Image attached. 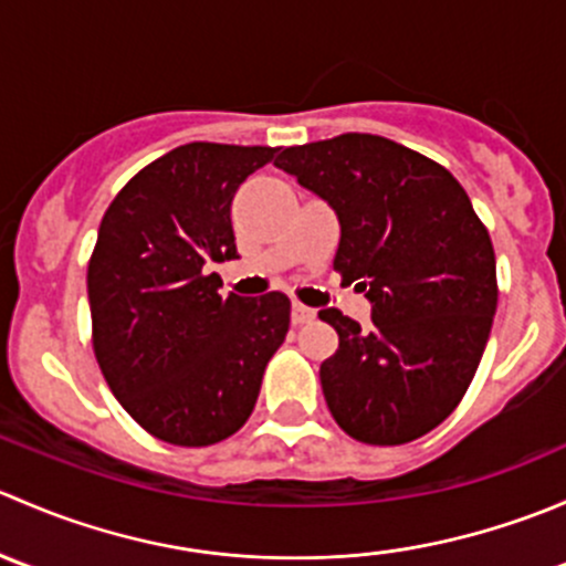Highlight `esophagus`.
Masks as SVG:
<instances>
[{
	"label": "esophagus",
	"mask_w": 566,
	"mask_h": 566,
	"mask_svg": "<svg viewBox=\"0 0 566 566\" xmlns=\"http://www.w3.org/2000/svg\"><path fill=\"white\" fill-rule=\"evenodd\" d=\"M315 315H317V312L310 310V306L293 304V315H290V317H293V325H304V323H312Z\"/></svg>",
	"instance_id": "34e87169"
}]
</instances>
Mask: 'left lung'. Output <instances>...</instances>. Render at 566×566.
Returning a JSON list of instances; mask_svg holds the SVG:
<instances>
[{
	"mask_svg": "<svg viewBox=\"0 0 566 566\" xmlns=\"http://www.w3.org/2000/svg\"><path fill=\"white\" fill-rule=\"evenodd\" d=\"M273 164L336 210L334 271L373 304L369 328L319 312L339 334L319 364L331 416L369 447L427 436L465 397L493 328L488 227L447 167L386 136L295 145Z\"/></svg>",
	"mask_w": 566,
	"mask_h": 566,
	"instance_id": "8db88e82",
	"label": "left lung"
}]
</instances>
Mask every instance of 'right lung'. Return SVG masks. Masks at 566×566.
Listing matches in <instances>:
<instances>
[{
  "mask_svg": "<svg viewBox=\"0 0 566 566\" xmlns=\"http://www.w3.org/2000/svg\"><path fill=\"white\" fill-rule=\"evenodd\" d=\"M279 147L191 142L147 164L101 219L87 265L93 350L130 419L175 447H213L254 410L290 298L219 295L238 256L232 197Z\"/></svg>",
  "mask_w": 566,
  "mask_h": 566,
  "instance_id": "add662e5",
  "label": "right lung"
}]
</instances>
